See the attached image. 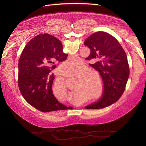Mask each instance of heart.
Listing matches in <instances>:
<instances>
[{
	"instance_id": "b5f03b06",
	"label": "heart",
	"mask_w": 146,
	"mask_h": 146,
	"mask_svg": "<svg viewBox=\"0 0 146 146\" xmlns=\"http://www.w3.org/2000/svg\"><path fill=\"white\" fill-rule=\"evenodd\" d=\"M77 60L71 58L70 60L67 62L64 66L62 65L60 69L63 70L64 68L69 67L76 68L78 65L81 64V62L78 59V62H74ZM90 69L84 65L81 67L75 68L73 69H67L64 72V74L69 79H78L80 81L75 83L76 86L80 91L86 94L91 92V72ZM53 92L56 98L59 102H64L67 99L69 96V93L66 88L64 82L60 79L56 80L54 87Z\"/></svg>"
}]
</instances>
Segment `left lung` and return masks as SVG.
Masks as SVG:
<instances>
[{
    "label": "left lung",
    "mask_w": 146,
    "mask_h": 146,
    "mask_svg": "<svg viewBox=\"0 0 146 146\" xmlns=\"http://www.w3.org/2000/svg\"><path fill=\"white\" fill-rule=\"evenodd\" d=\"M84 45L91 51L86 60H92L91 66L98 70L104 83V92L97 102L86 107L100 109L111 105L121 98L129 77L127 54L118 41L105 32H97L89 36Z\"/></svg>",
    "instance_id": "8db88e82"
}]
</instances>
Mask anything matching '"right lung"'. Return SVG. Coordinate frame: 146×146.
Here are the masks:
<instances>
[{"mask_svg":"<svg viewBox=\"0 0 146 146\" xmlns=\"http://www.w3.org/2000/svg\"><path fill=\"white\" fill-rule=\"evenodd\" d=\"M62 44L47 33L32 38L24 47L18 62V87L25 100L38 110L48 113L72 109L60 103L52 94L56 64L65 60Z\"/></svg>","mask_w":146,"mask_h":146,"instance_id":"obj_1","label":"right lung"}]
</instances>
